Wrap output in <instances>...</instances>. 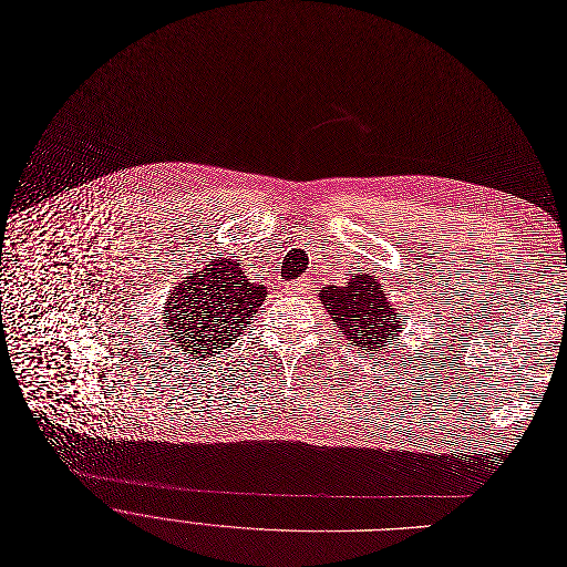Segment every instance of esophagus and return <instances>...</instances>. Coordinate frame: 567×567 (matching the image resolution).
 I'll return each instance as SVG.
<instances>
[{"label": "esophagus", "instance_id": "1", "mask_svg": "<svg viewBox=\"0 0 567 567\" xmlns=\"http://www.w3.org/2000/svg\"><path fill=\"white\" fill-rule=\"evenodd\" d=\"M284 290H286V292H290V295H306V292L310 290V279H308V277H299L297 281L286 284V286H284Z\"/></svg>", "mask_w": 567, "mask_h": 567}]
</instances>
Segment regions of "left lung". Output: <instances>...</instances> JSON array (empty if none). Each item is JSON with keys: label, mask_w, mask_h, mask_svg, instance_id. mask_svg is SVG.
I'll return each instance as SVG.
<instances>
[{"label": "left lung", "mask_w": 567, "mask_h": 567, "mask_svg": "<svg viewBox=\"0 0 567 567\" xmlns=\"http://www.w3.org/2000/svg\"><path fill=\"white\" fill-rule=\"evenodd\" d=\"M317 297L337 323L339 334L367 353L369 360L400 351L406 317L393 308L375 275L358 272L347 286H328Z\"/></svg>", "instance_id": "left-lung-1"}]
</instances>
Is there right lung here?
I'll use <instances>...</instances> for the list:
<instances>
[{"label":"right lung","mask_w":567,"mask_h":567,"mask_svg":"<svg viewBox=\"0 0 567 567\" xmlns=\"http://www.w3.org/2000/svg\"><path fill=\"white\" fill-rule=\"evenodd\" d=\"M266 297V286L250 281L241 264L214 257L169 292L163 334L174 353L203 360L223 355L237 344Z\"/></svg>","instance_id":"1"}]
</instances>
